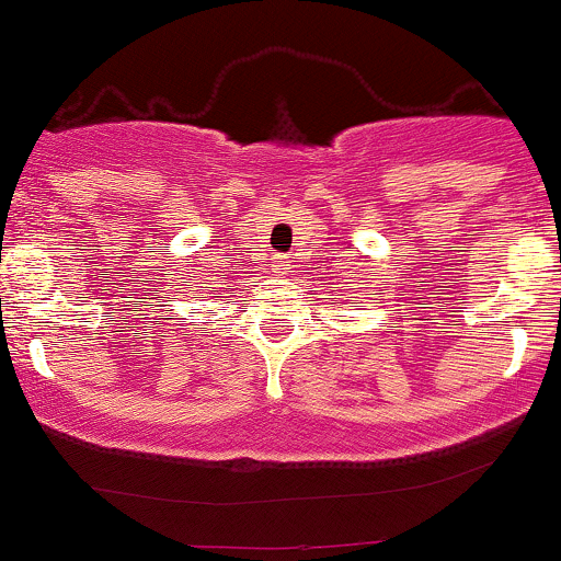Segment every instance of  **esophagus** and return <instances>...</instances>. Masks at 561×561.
<instances>
[{"instance_id":"esophagus-1","label":"esophagus","mask_w":561,"mask_h":561,"mask_svg":"<svg viewBox=\"0 0 561 561\" xmlns=\"http://www.w3.org/2000/svg\"><path fill=\"white\" fill-rule=\"evenodd\" d=\"M275 270H286V262H275Z\"/></svg>"}]
</instances>
